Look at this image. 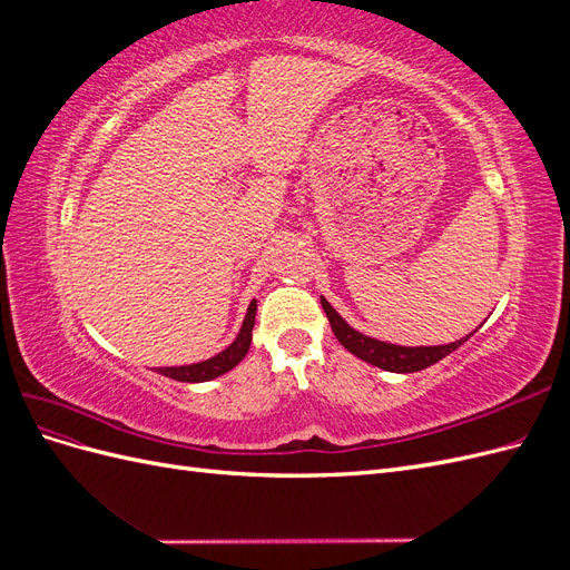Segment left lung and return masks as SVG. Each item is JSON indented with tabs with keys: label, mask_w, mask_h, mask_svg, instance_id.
<instances>
[{
	"label": "left lung",
	"mask_w": 570,
	"mask_h": 570,
	"mask_svg": "<svg viewBox=\"0 0 570 570\" xmlns=\"http://www.w3.org/2000/svg\"><path fill=\"white\" fill-rule=\"evenodd\" d=\"M321 304H323V312H325L327 321H331L335 337L340 340L344 350H350L354 356L366 361V364H371V366L392 371V373H416V371L433 366L446 354L459 350L461 344L475 333L473 331L471 335H465L450 344H433V347H404V344H392V342H383V340H375L371 335L358 333L356 327H352L335 312L331 302H327L325 297H321Z\"/></svg>",
	"instance_id": "1"
}]
</instances>
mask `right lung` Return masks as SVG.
Masks as SVG:
<instances>
[{
    "mask_svg": "<svg viewBox=\"0 0 570 570\" xmlns=\"http://www.w3.org/2000/svg\"><path fill=\"white\" fill-rule=\"evenodd\" d=\"M254 316H256V299H252V304L247 308V316L243 321V327H239L237 337L233 340V344H228L226 350L218 352L212 358L199 361V364L164 366V368H157V371L161 375H166V377H174V381H180V383H206V381H214V377H218L223 373H228L249 352L252 331H254Z\"/></svg>",
    "mask_w": 570,
    "mask_h": 570,
    "instance_id": "add662e5",
    "label": "right lung"
}]
</instances>
